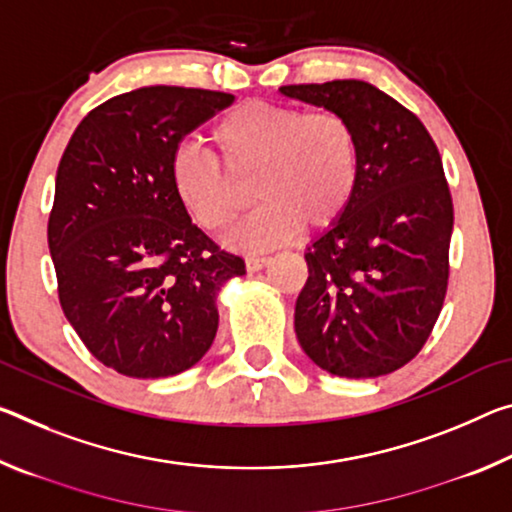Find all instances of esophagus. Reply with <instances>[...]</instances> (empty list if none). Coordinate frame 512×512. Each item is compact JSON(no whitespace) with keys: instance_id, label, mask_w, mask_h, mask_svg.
I'll return each instance as SVG.
<instances>
[{"instance_id":"esophagus-1","label":"esophagus","mask_w":512,"mask_h":512,"mask_svg":"<svg viewBox=\"0 0 512 512\" xmlns=\"http://www.w3.org/2000/svg\"><path fill=\"white\" fill-rule=\"evenodd\" d=\"M271 262V257H262V255H250V257H246V269L248 271H259V269H264L266 264Z\"/></svg>"}]
</instances>
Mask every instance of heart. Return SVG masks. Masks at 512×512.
<instances>
[{
  "label": "heart",
  "instance_id": "1",
  "mask_svg": "<svg viewBox=\"0 0 512 512\" xmlns=\"http://www.w3.org/2000/svg\"><path fill=\"white\" fill-rule=\"evenodd\" d=\"M209 136L222 159L180 145L170 157V186L193 221L221 234L248 205L243 182L255 175L264 202L234 232L239 248H273L300 227L332 230L353 205L360 136L344 113L253 97L227 109Z\"/></svg>",
  "mask_w": 512,
  "mask_h": 512
}]
</instances>
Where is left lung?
I'll use <instances>...</instances> for the list:
<instances>
[{"label":"left lung","mask_w":512,"mask_h":512,"mask_svg":"<svg viewBox=\"0 0 512 512\" xmlns=\"http://www.w3.org/2000/svg\"><path fill=\"white\" fill-rule=\"evenodd\" d=\"M280 91L344 113L360 136L353 205L305 253L296 337L332 376H385L424 348L449 285L453 200L440 150L415 113L367 81Z\"/></svg>","instance_id":"1"}]
</instances>
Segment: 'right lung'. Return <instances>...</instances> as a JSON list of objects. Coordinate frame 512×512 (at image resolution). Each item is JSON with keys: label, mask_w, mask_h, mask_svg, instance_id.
<instances>
[{"label": "right lung", "mask_w": 512, "mask_h": 512, "mask_svg": "<svg viewBox=\"0 0 512 512\" xmlns=\"http://www.w3.org/2000/svg\"><path fill=\"white\" fill-rule=\"evenodd\" d=\"M234 95L145 86L97 104L56 170L47 243L63 314L104 367L129 378L191 369L218 330L216 294L246 273L175 198L184 136Z\"/></svg>", "instance_id": "1"}]
</instances>
